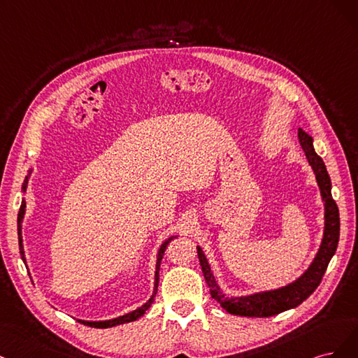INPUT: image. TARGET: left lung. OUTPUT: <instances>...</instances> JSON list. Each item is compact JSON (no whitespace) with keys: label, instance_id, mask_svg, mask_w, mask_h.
<instances>
[{"label":"left lung","instance_id":"obj_1","mask_svg":"<svg viewBox=\"0 0 358 358\" xmlns=\"http://www.w3.org/2000/svg\"><path fill=\"white\" fill-rule=\"evenodd\" d=\"M299 143H301L303 152L309 165L313 166L317 182L321 190L322 199L326 201V229H324V238H322L321 247L317 252V257L314 259L313 264L309 269L293 284L278 288L273 292H264L257 293L252 296L245 297H226L222 294L220 288H218L214 275L203 251L198 247V256L202 266V272L205 276V281L210 287V293L213 299L223 306L229 314L241 315V317H272L280 313H284L287 309L296 308L301 305L303 301L314 293L315 288L320 285L322 276L329 266V262L331 260L334 251L338 248L339 242V210L338 205L331 198V182L327 174V169L322 159L315 153L313 145V138H310L303 129H299Z\"/></svg>","mask_w":358,"mask_h":358}]
</instances>
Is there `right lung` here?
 Here are the masks:
<instances>
[{
  "mask_svg": "<svg viewBox=\"0 0 358 358\" xmlns=\"http://www.w3.org/2000/svg\"><path fill=\"white\" fill-rule=\"evenodd\" d=\"M27 184H28V177L25 178V182L24 186H22V189H27ZM25 201H22V205L19 208V214H17V235H19V250H20V256H22V260L25 262V255H24V245H22V220H24V214H25ZM172 241V238H169L168 241L164 242V245L160 247L159 250V256H157V264H156V278H155V293L153 296L150 297V301L147 303H144L141 308H138L135 310H132V313L126 314L123 317H119V318H114V320H108V321H82L78 320L82 324L85 326H89V327H95V329H107V327H113V326H119V324H124V322H129V321H135L136 318H140L145 310L152 306L153 301H155V296H156V290H157V282H159V269H160V262H162V257H164V252L168 247L169 242Z\"/></svg>",
  "mask_w": 358,
  "mask_h": 358,
  "instance_id": "add662e5",
  "label": "right lung"
}]
</instances>
